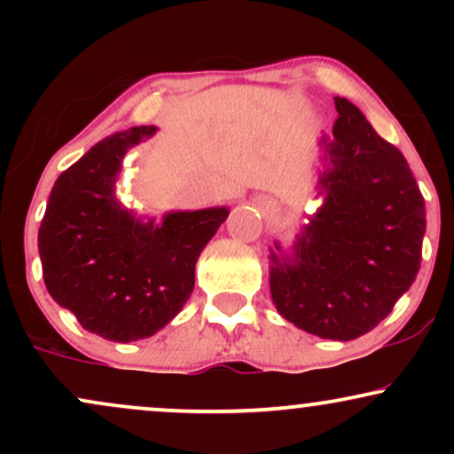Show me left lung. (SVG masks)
Instances as JSON below:
<instances>
[{
    "instance_id": "left-lung-1",
    "label": "left lung",
    "mask_w": 454,
    "mask_h": 454,
    "mask_svg": "<svg viewBox=\"0 0 454 454\" xmlns=\"http://www.w3.org/2000/svg\"><path fill=\"white\" fill-rule=\"evenodd\" d=\"M320 138L322 205L290 252L270 247L279 316L322 340L350 341L378 326L420 269L425 198L408 161L346 98Z\"/></svg>"
}]
</instances>
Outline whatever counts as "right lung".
I'll list each match as a JSON object with an SVG mask.
<instances>
[{
	"mask_svg": "<svg viewBox=\"0 0 454 454\" xmlns=\"http://www.w3.org/2000/svg\"><path fill=\"white\" fill-rule=\"evenodd\" d=\"M155 129L129 128L93 145L55 181L40 223L46 290L108 341L145 340L179 314L198 256L231 213L170 211L155 222L123 207L114 192L123 155Z\"/></svg>",
	"mask_w": 454,
	"mask_h": 454,
	"instance_id": "right-lung-1",
	"label": "right lung"
}]
</instances>
